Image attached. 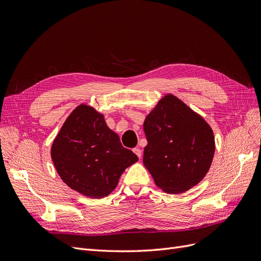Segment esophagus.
Masks as SVG:
<instances>
[{
	"label": "esophagus",
	"mask_w": 261,
	"mask_h": 261,
	"mask_svg": "<svg viewBox=\"0 0 261 261\" xmlns=\"http://www.w3.org/2000/svg\"><path fill=\"white\" fill-rule=\"evenodd\" d=\"M133 151L134 152H135L136 153V155L139 158V159H140V158H141V149L140 148H134L133 149Z\"/></svg>",
	"instance_id": "esophagus-1"
}]
</instances>
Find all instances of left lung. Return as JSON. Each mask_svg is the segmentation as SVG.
<instances>
[{"instance_id": "8db88e82", "label": "left lung", "mask_w": 261, "mask_h": 261, "mask_svg": "<svg viewBox=\"0 0 261 261\" xmlns=\"http://www.w3.org/2000/svg\"><path fill=\"white\" fill-rule=\"evenodd\" d=\"M144 130V164L165 193L186 192L207 174L215 154L213 132L183 101L167 94L146 117Z\"/></svg>"}]
</instances>
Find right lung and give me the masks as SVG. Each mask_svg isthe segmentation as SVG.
I'll list each match as a JSON object with an SVG mask.
<instances>
[{
    "instance_id": "obj_1",
    "label": "right lung",
    "mask_w": 261,
    "mask_h": 261,
    "mask_svg": "<svg viewBox=\"0 0 261 261\" xmlns=\"http://www.w3.org/2000/svg\"><path fill=\"white\" fill-rule=\"evenodd\" d=\"M51 156L64 183L91 198L108 196L125 169L138 161L108 127L103 115L85 105L67 117L53 141Z\"/></svg>"
}]
</instances>
